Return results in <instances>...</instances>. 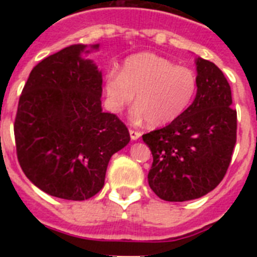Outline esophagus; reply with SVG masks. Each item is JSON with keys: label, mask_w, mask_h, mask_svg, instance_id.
<instances>
[{"label": "esophagus", "mask_w": 257, "mask_h": 257, "mask_svg": "<svg viewBox=\"0 0 257 257\" xmlns=\"http://www.w3.org/2000/svg\"><path fill=\"white\" fill-rule=\"evenodd\" d=\"M142 136V133L140 131H136V130H130V138L131 140H138Z\"/></svg>", "instance_id": "34e87169"}]
</instances>
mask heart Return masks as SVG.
I'll use <instances>...</instances> for the list:
<instances>
[{"mask_svg": "<svg viewBox=\"0 0 257 257\" xmlns=\"http://www.w3.org/2000/svg\"><path fill=\"white\" fill-rule=\"evenodd\" d=\"M196 73L153 52H139L123 61L121 73L109 70L104 79L106 106L122 113L135 99V119L160 127L175 121L197 94Z\"/></svg>", "mask_w": 257, "mask_h": 257, "instance_id": "heart-1", "label": "heart"}]
</instances>
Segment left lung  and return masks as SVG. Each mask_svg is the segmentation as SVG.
<instances>
[{
	"mask_svg": "<svg viewBox=\"0 0 257 257\" xmlns=\"http://www.w3.org/2000/svg\"><path fill=\"white\" fill-rule=\"evenodd\" d=\"M196 99L180 117L143 135L153 154L148 183L161 199L205 196L225 176L237 140L230 86L216 65L198 58Z\"/></svg>",
	"mask_w": 257,
	"mask_h": 257,
	"instance_id": "left-lung-1",
	"label": "left lung"
}]
</instances>
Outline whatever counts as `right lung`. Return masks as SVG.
<instances>
[{"instance_id": "1", "label": "right lung", "mask_w": 257, "mask_h": 257, "mask_svg": "<svg viewBox=\"0 0 257 257\" xmlns=\"http://www.w3.org/2000/svg\"><path fill=\"white\" fill-rule=\"evenodd\" d=\"M70 45L40 61L20 95L14 123L18 161L36 187L52 197L85 201L100 192L110 157L130 134L101 109L103 77Z\"/></svg>"}]
</instances>
